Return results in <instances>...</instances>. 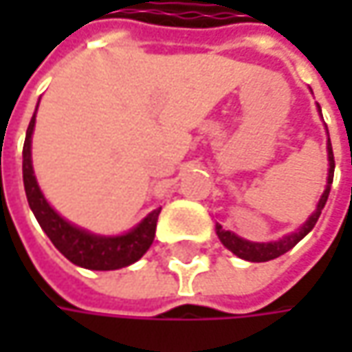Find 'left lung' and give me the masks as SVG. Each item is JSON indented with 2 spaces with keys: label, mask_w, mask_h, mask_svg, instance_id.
I'll return each instance as SVG.
<instances>
[{
  "label": "left lung",
  "mask_w": 352,
  "mask_h": 352,
  "mask_svg": "<svg viewBox=\"0 0 352 352\" xmlns=\"http://www.w3.org/2000/svg\"><path fill=\"white\" fill-rule=\"evenodd\" d=\"M318 111L321 113V107L318 103ZM325 131H327V125H325ZM327 137H329V131H327ZM327 160H329V170H327V186L323 190V194L319 197L318 208L316 211L307 217L305 221L298 231H294L290 235H284L278 241H270V243H252V241H247L243 236L235 235L233 231H225L223 227L219 223H215V233L219 236V241L223 243L225 249H229L233 254H236L239 258L243 261H249V263H266V261H272V258H278L282 256L284 252H288L290 249H294L302 239H304L314 227L318 223L319 215H321V210L325 208L327 204V197H329V190H331L333 184V172H335V158H333V148H331V139H327Z\"/></svg>",
  "instance_id": "1"
}]
</instances>
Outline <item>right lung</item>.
Listing matches in <instances>:
<instances>
[{"label": "right lung", "instance_id": "add662e5", "mask_svg": "<svg viewBox=\"0 0 352 352\" xmlns=\"http://www.w3.org/2000/svg\"><path fill=\"white\" fill-rule=\"evenodd\" d=\"M34 117H36V109L27 127V137L23 144V184H25L29 208L34 213L38 225L43 227V231L52 241V245L60 250L70 263L88 268V270H117V268H125L129 264L137 263L142 254L151 249L155 241L156 221L162 208L151 211L141 223H137L123 235H96V233H89L88 229H82L78 225L70 223L68 219H64L60 213L48 204L34 176L33 158H31Z\"/></svg>", "mask_w": 352, "mask_h": 352}]
</instances>
